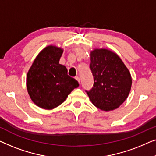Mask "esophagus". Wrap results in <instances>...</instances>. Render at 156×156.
<instances>
[{
	"instance_id": "obj_1",
	"label": "esophagus",
	"mask_w": 156,
	"mask_h": 156,
	"mask_svg": "<svg viewBox=\"0 0 156 156\" xmlns=\"http://www.w3.org/2000/svg\"><path fill=\"white\" fill-rule=\"evenodd\" d=\"M76 80H77L79 83H80V78L78 77V76H76Z\"/></svg>"
}]
</instances>
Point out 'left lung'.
<instances>
[{"instance_id":"left-lung-1","label":"left lung","mask_w":156,"mask_h":156,"mask_svg":"<svg viewBox=\"0 0 156 156\" xmlns=\"http://www.w3.org/2000/svg\"><path fill=\"white\" fill-rule=\"evenodd\" d=\"M90 68L94 78L93 87L86 91L92 103L103 111L121 105L130 93L131 73L120 57L107 49L90 51Z\"/></svg>"}]
</instances>
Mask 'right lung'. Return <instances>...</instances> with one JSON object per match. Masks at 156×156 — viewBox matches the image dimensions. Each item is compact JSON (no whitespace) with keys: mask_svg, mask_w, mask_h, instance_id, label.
<instances>
[{"mask_svg":"<svg viewBox=\"0 0 156 156\" xmlns=\"http://www.w3.org/2000/svg\"><path fill=\"white\" fill-rule=\"evenodd\" d=\"M63 51L61 47L47 46L39 52L27 72L28 94L40 108H56L79 86L78 81L68 75L66 67L59 63Z\"/></svg>","mask_w":156,"mask_h":156,"instance_id":"right-lung-1","label":"right lung"}]
</instances>
